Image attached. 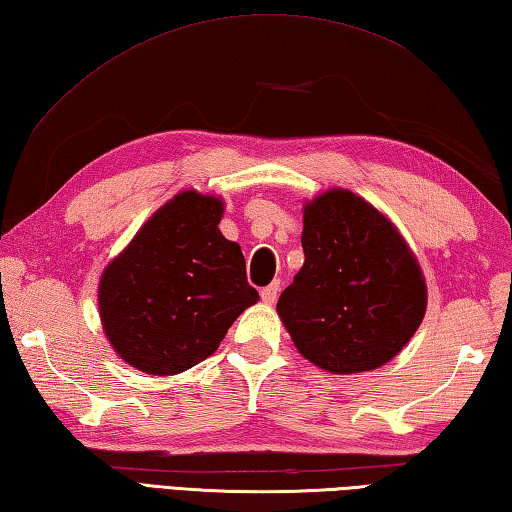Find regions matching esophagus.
I'll list each match as a JSON object with an SVG mask.
<instances>
[{
  "mask_svg": "<svg viewBox=\"0 0 512 512\" xmlns=\"http://www.w3.org/2000/svg\"><path fill=\"white\" fill-rule=\"evenodd\" d=\"M277 293H280V282L268 284L266 288H262V302L264 304H273L277 300Z\"/></svg>",
  "mask_w": 512,
  "mask_h": 512,
  "instance_id": "obj_1",
  "label": "esophagus"
}]
</instances>
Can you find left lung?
I'll return each instance as SVG.
<instances>
[{
    "mask_svg": "<svg viewBox=\"0 0 512 512\" xmlns=\"http://www.w3.org/2000/svg\"><path fill=\"white\" fill-rule=\"evenodd\" d=\"M304 266L277 302L295 349L329 374L387 365L421 327L427 286L405 237L345 188L304 203Z\"/></svg>",
    "mask_w": 512,
    "mask_h": 512,
    "instance_id": "1",
    "label": "left lung"
}]
</instances>
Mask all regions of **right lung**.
Segmentation results:
<instances>
[{"label": "right lung", "mask_w": 512, "mask_h": 512, "mask_svg": "<svg viewBox=\"0 0 512 512\" xmlns=\"http://www.w3.org/2000/svg\"><path fill=\"white\" fill-rule=\"evenodd\" d=\"M224 201L183 190L145 221L100 275L98 311L127 365L174 376L212 356L259 295L237 241L219 230Z\"/></svg>", "instance_id": "right-lung-1"}]
</instances>
